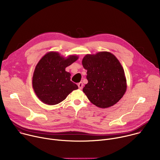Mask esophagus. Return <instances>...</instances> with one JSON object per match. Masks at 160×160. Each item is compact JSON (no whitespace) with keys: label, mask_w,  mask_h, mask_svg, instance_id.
Here are the masks:
<instances>
[{"label":"esophagus","mask_w":160,"mask_h":160,"mask_svg":"<svg viewBox=\"0 0 160 160\" xmlns=\"http://www.w3.org/2000/svg\"><path fill=\"white\" fill-rule=\"evenodd\" d=\"M78 88H79L80 89H82L83 86V84L82 82H80V83H78Z\"/></svg>","instance_id":"obj_1"}]
</instances>
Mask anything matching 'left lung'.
I'll list each match as a JSON object with an SVG mask.
<instances>
[{
    "mask_svg": "<svg viewBox=\"0 0 160 160\" xmlns=\"http://www.w3.org/2000/svg\"><path fill=\"white\" fill-rule=\"evenodd\" d=\"M82 64L87 72V84L83 88L88 100L101 108L115 104L124 95L126 78L117 58L108 52L86 55Z\"/></svg>",
    "mask_w": 160,
    "mask_h": 160,
    "instance_id": "8db88e82",
    "label": "left lung"
}]
</instances>
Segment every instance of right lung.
Here are the masks:
<instances>
[{"mask_svg": "<svg viewBox=\"0 0 160 160\" xmlns=\"http://www.w3.org/2000/svg\"><path fill=\"white\" fill-rule=\"evenodd\" d=\"M78 59L76 56L66 59L58 52H49L38 62L33 76V87L38 98L44 103L57 104L66 99L73 90L78 89L77 84L70 80V73L65 71Z\"/></svg>", "mask_w": 160, "mask_h": 160, "instance_id": "1", "label": "right lung"}]
</instances>
